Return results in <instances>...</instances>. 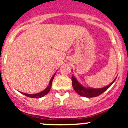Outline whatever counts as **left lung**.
Wrapping results in <instances>:
<instances>
[{
    "mask_svg": "<svg viewBox=\"0 0 128 128\" xmlns=\"http://www.w3.org/2000/svg\"><path fill=\"white\" fill-rule=\"evenodd\" d=\"M117 79V77L115 78V80L111 82L110 84L108 85L104 86L102 88H90V87H86L84 86L81 84L76 78L72 76V86L74 88V90L76 92V93L80 95L82 97H85V98H94L97 96H99L101 94H102L104 92L106 91L107 89H108L110 87L112 86V84L114 82L115 80Z\"/></svg>",
    "mask_w": 128,
    "mask_h": 128,
    "instance_id": "left-lung-1",
    "label": "left lung"
}]
</instances>
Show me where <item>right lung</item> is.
Segmentation results:
<instances>
[{"label": "right lung", "instance_id": "1", "mask_svg": "<svg viewBox=\"0 0 128 128\" xmlns=\"http://www.w3.org/2000/svg\"><path fill=\"white\" fill-rule=\"evenodd\" d=\"M55 74H56V73H55V74L52 76V77L51 79L50 80L49 83H48V85L47 86V88H46V89H44L43 91L39 92V93L34 94H29L23 93V92H20L21 94H22L24 95V96H27V97H29V98H37V99H38V98H42V97H44V96L47 95V94L48 93V92L50 91V88H51V86H52V80H53V79H54V76H55Z\"/></svg>", "mask_w": 128, "mask_h": 128}]
</instances>
